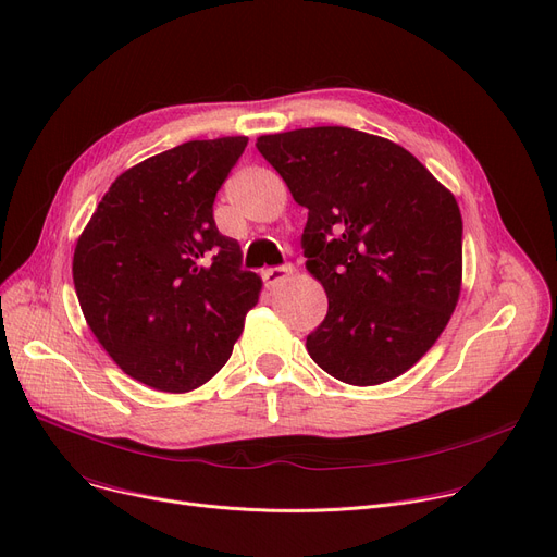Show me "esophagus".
Wrapping results in <instances>:
<instances>
[{
  "label": "esophagus",
  "mask_w": 557,
  "mask_h": 557,
  "mask_svg": "<svg viewBox=\"0 0 557 557\" xmlns=\"http://www.w3.org/2000/svg\"><path fill=\"white\" fill-rule=\"evenodd\" d=\"M290 274H293V267L283 264V267H270V270H264L262 278H264V285L270 287V290H274V287H278L283 281L290 278Z\"/></svg>",
  "instance_id": "esophagus-1"
}]
</instances>
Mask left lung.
Here are the masks:
<instances>
[{
	"mask_svg": "<svg viewBox=\"0 0 557 557\" xmlns=\"http://www.w3.org/2000/svg\"><path fill=\"white\" fill-rule=\"evenodd\" d=\"M308 210L306 270L329 310L306 338L324 372L376 386L416 366L461 293V212L413 154L384 137L322 125L258 137Z\"/></svg>",
	"mask_w": 557,
	"mask_h": 557,
	"instance_id": "obj_1",
	"label": "left lung"
}]
</instances>
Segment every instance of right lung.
Segmentation results:
<instances>
[{"mask_svg": "<svg viewBox=\"0 0 557 557\" xmlns=\"http://www.w3.org/2000/svg\"><path fill=\"white\" fill-rule=\"evenodd\" d=\"M247 137L187 141L123 171L82 231L73 281L114 363L154 391L189 393L226 366L262 278L212 203Z\"/></svg>", "mask_w": 557, "mask_h": 557, "instance_id": "add662e5", "label": "right lung"}]
</instances>
